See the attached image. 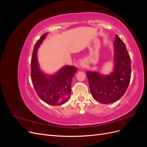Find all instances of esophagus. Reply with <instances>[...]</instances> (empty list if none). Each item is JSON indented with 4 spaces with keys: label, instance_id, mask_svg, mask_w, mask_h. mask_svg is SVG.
<instances>
[{
    "label": "esophagus",
    "instance_id": "1",
    "mask_svg": "<svg viewBox=\"0 0 147 147\" xmlns=\"http://www.w3.org/2000/svg\"><path fill=\"white\" fill-rule=\"evenodd\" d=\"M81 67H85L86 66V64L85 63H84V62H82V63H81Z\"/></svg>",
    "mask_w": 147,
    "mask_h": 147
}]
</instances>
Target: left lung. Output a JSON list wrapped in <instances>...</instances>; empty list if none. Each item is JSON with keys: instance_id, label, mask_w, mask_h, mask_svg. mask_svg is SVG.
Listing matches in <instances>:
<instances>
[{"instance_id": "1", "label": "left lung", "mask_w": 147, "mask_h": 147, "mask_svg": "<svg viewBox=\"0 0 147 147\" xmlns=\"http://www.w3.org/2000/svg\"><path fill=\"white\" fill-rule=\"evenodd\" d=\"M113 69L108 75L98 71L86 72L89 86L94 99L102 104L117 101L125 93L130 82L131 58L125 44L116 35L113 43Z\"/></svg>"}]
</instances>
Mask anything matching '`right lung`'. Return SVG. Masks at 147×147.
Instances as JSON below:
<instances>
[{"label": "right lung", "instance_id": "right-lung-1", "mask_svg": "<svg viewBox=\"0 0 147 147\" xmlns=\"http://www.w3.org/2000/svg\"><path fill=\"white\" fill-rule=\"evenodd\" d=\"M47 34L42 35L34 46L31 59V80L37 95L43 102L51 105H61L70 98L72 80L77 68L65 65L53 75L43 72L38 61L37 50Z\"/></svg>", "mask_w": 147, "mask_h": 147}]
</instances>
